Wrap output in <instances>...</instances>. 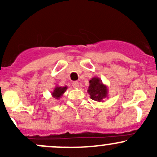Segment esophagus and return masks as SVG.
Masks as SVG:
<instances>
[{"label":"esophagus","mask_w":157,"mask_h":157,"mask_svg":"<svg viewBox=\"0 0 157 157\" xmlns=\"http://www.w3.org/2000/svg\"><path fill=\"white\" fill-rule=\"evenodd\" d=\"M72 86H73V87H74V88L77 89V88L79 87V83H78V82H77V81H74V82H73Z\"/></svg>","instance_id":"obj_1"}]
</instances>
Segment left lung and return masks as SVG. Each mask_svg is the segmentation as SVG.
Here are the masks:
<instances>
[{"label": "left lung", "instance_id": "obj_1", "mask_svg": "<svg viewBox=\"0 0 157 157\" xmlns=\"http://www.w3.org/2000/svg\"><path fill=\"white\" fill-rule=\"evenodd\" d=\"M90 86L87 90L90 99L96 102H104L108 98V87L102 83L99 77H94L89 81Z\"/></svg>", "mask_w": 157, "mask_h": 157}]
</instances>
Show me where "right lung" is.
Listing matches in <instances>:
<instances>
[{"instance_id": "obj_1", "label": "right lung", "mask_w": 157, "mask_h": 157, "mask_svg": "<svg viewBox=\"0 0 157 157\" xmlns=\"http://www.w3.org/2000/svg\"><path fill=\"white\" fill-rule=\"evenodd\" d=\"M67 86H56L54 88V90L52 92V97H54L56 99H59L61 96H63L65 91L67 90Z\"/></svg>"}]
</instances>
